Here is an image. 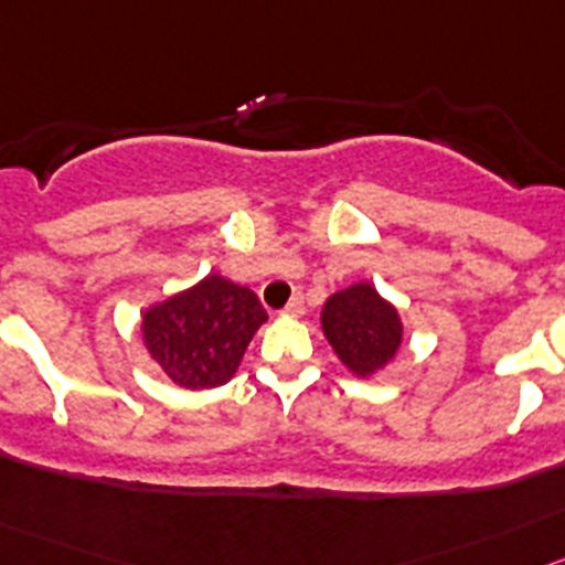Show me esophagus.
<instances>
[{
    "label": "esophagus",
    "mask_w": 565,
    "mask_h": 565,
    "mask_svg": "<svg viewBox=\"0 0 565 565\" xmlns=\"http://www.w3.org/2000/svg\"><path fill=\"white\" fill-rule=\"evenodd\" d=\"M303 309H307V303H303V295H292V301L284 307V312L292 315V318H298V315H303Z\"/></svg>",
    "instance_id": "obj_1"
}]
</instances>
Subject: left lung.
<instances>
[{
  "instance_id": "8db88e82",
  "label": "left lung",
  "mask_w": 565,
  "mask_h": 565,
  "mask_svg": "<svg viewBox=\"0 0 565 565\" xmlns=\"http://www.w3.org/2000/svg\"><path fill=\"white\" fill-rule=\"evenodd\" d=\"M320 323L338 358L354 374L383 369L403 343L399 315L371 284H354L334 292L323 307Z\"/></svg>"
}]
</instances>
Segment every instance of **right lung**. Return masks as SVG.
I'll return each mask as SVG.
<instances>
[{
  "instance_id": "1",
  "label": "right lung",
  "mask_w": 565,
  "mask_h": 565,
  "mask_svg": "<svg viewBox=\"0 0 565 565\" xmlns=\"http://www.w3.org/2000/svg\"><path fill=\"white\" fill-rule=\"evenodd\" d=\"M267 320L256 292L207 276L143 315L151 358L182 388H213L233 377L256 329Z\"/></svg>"
}]
</instances>
